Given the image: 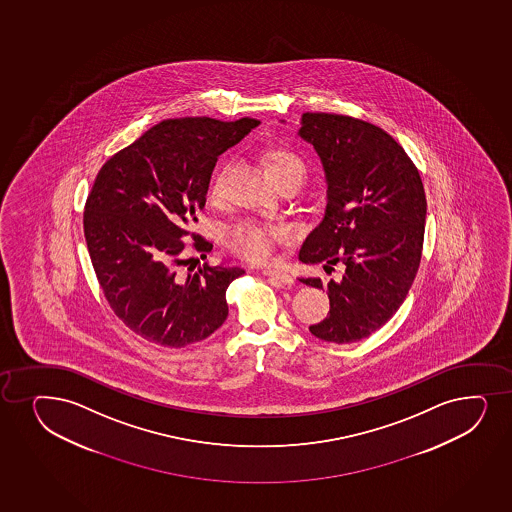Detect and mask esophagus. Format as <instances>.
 I'll return each instance as SVG.
<instances>
[{"instance_id":"esophagus-1","label":"esophagus","mask_w":512,"mask_h":512,"mask_svg":"<svg viewBox=\"0 0 512 512\" xmlns=\"http://www.w3.org/2000/svg\"><path fill=\"white\" fill-rule=\"evenodd\" d=\"M263 275L273 278V280H277V282L283 283V285H292L294 283L292 275H288V273L282 270H275V268H265Z\"/></svg>"}]
</instances>
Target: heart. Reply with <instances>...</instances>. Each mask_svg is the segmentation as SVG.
Listing matches in <instances>:
<instances>
[{
	"label": "heart",
	"mask_w": 512,
	"mask_h": 512,
	"mask_svg": "<svg viewBox=\"0 0 512 512\" xmlns=\"http://www.w3.org/2000/svg\"><path fill=\"white\" fill-rule=\"evenodd\" d=\"M259 160L271 183L294 181L297 186L306 176V162L287 145H268L259 150ZM220 189L218 183L210 188V200H218ZM287 232L275 225L258 224V222H241L225 230L224 244L230 253L237 254L249 261H266L273 253L275 242L283 241Z\"/></svg>",
	"instance_id": "1"
}]
</instances>
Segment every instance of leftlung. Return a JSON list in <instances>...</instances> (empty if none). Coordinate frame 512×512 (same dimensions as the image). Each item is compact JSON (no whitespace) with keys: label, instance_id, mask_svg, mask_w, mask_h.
I'll return each mask as SVG.
<instances>
[{"label":"left lung","instance_id":"1","mask_svg":"<svg viewBox=\"0 0 512 512\" xmlns=\"http://www.w3.org/2000/svg\"><path fill=\"white\" fill-rule=\"evenodd\" d=\"M299 136L318 153L328 184L323 217L299 259L345 266L338 282L302 278L329 297L328 318L309 331L353 343L393 318L415 280L427 215L422 179L400 143L362 119L306 112Z\"/></svg>","mask_w":512,"mask_h":512}]
</instances>
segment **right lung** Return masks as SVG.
Wrapping results in <instances>:
<instances>
[{
    "label": "right lung",
    "mask_w": 512,
    "mask_h": 512,
    "mask_svg": "<svg viewBox=\"0 0 512 512\" xmlns=\"http://www.w3.org/2000/svg\"><path fill=\"white\" fill-rule=\"evenodd\" d=\"M256 126L251 118L167 119L97 174L83 213L95 275L114 314L150 343L186 347L229 316L225 292L244 270L205 263L184 277L181 239L198 222L218 155ZM194 247L213 246L196 239Z\"/></svg>",
    "instance_id": "right-lung-1"
}]
</instances>
